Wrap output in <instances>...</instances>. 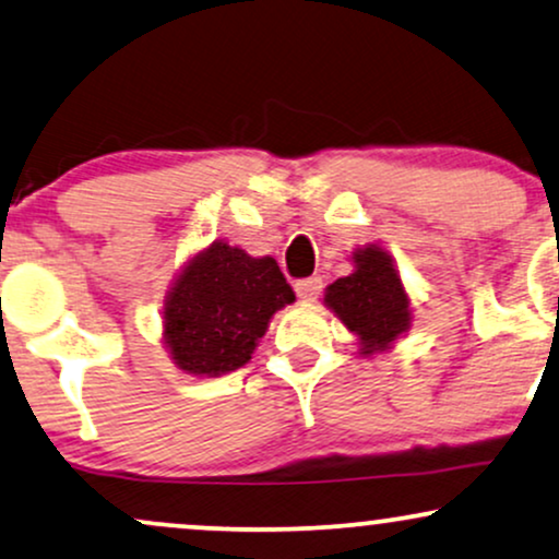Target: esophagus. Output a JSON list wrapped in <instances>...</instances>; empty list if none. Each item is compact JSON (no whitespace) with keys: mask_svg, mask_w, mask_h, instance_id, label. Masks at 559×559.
<instances>
[{"mask_svg":"<svg viewBox=\"0 0 559 559\" xmlns=\"http://www.w3.org/2000/svg\"><path fill=\"white\" fill-rule=\"evenodd\" d=\"M322 292V278L320 275H312V278H301L297 281V297L301 301H314Z\"/></svg>","mask_w":559,"mask_h":559,"instance_id":"34e87169","label":"esophagus"}]
</instances>
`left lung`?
<instances>
[{
  "label": "left lung",
  "mask_w": 559,
  "mask_h": 559,
  "mask_svg": "<svg viewBox=\"0 0 559 559\" xmlns=\"http://www.w3.org/2000/svg\"><path fill=\"white\" fill-rule=\"evenodd\" d=\"M325 305L359 335L361 354L385 352L412 325L401 275L385 250L369 245L354 252V273L328 286Z\"/></svg>",
  "instance_id": "left-lung-1"
}]
</instances>
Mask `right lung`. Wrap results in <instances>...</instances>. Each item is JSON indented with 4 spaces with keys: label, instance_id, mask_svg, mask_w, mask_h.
<instances>
[{
    "label": "right lung",
    "instance_id": "right-lung-1",
    "mask_svg": "<svg viewBox=\"0 0 559 559\" xmlns=\"http://www.w3.org/2000/svg\"><path fill=\"white\" fill-rule=\"evenodd\" d=\"M297 299L273 258L213 241L179 273L164 307V344L187 374L218 378L252 359L267 322Z\"/></svg>",
    "mask_w": 559,
    "mask_h": 559
}]
</instances>
